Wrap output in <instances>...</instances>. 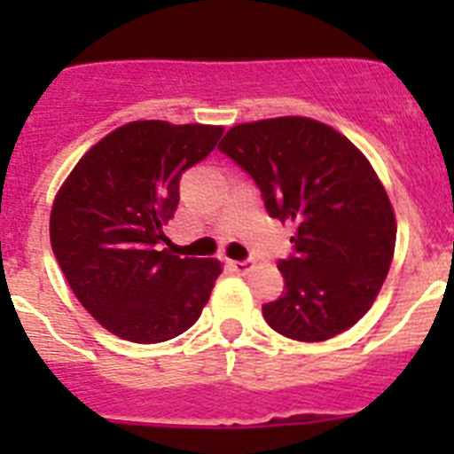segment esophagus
<instances>
[{
	"label": "esophagus",
	"mask_w": 454,
	"mask_h": 454,
	"mask_svg": "<svg viewBox=\"0 0 454 454\" xmlns=\"http://www.w3.org/2000/svg\"><path fill=\"white\" fill-rule=\"evenodd\" d=\"M230 266L234 268L236 272H240V275H246V272L250 270V263L247 262H230Z\"/></svg>",
	"instance_id": "esophagus-1"
}]
</instances>
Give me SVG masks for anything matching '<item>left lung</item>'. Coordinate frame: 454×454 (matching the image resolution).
<instances>
[{
    "mask_svg": "<svg viewBox=\"0 0 454 454\" xmlns=\"http://www.w3.org/2000/svg\"><path fill=\"white\" fill-rule=\"evenodd\" d=\"M218 150L259 186L270 218L295 224L266 323L307 343L352 327L375 302L395 247L391 202L366 156L327 124L293 115L236 124Z\"/></svg>",
    "mask_w": 454,
    "mask_h": 454,
    "instance_id": "1",
    "label": "left lung"
}]
</instances>
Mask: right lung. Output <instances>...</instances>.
I'll return each instance as SVG.
<instances>
[{"mask_svg": "<svg viewBox=\"0 0 454 454\" xmlns=\"http://www.w3.org/2000/svg\"><path fill=\"white\" fill-rule=\"evenodd\" d=\"M220 136L223 127L211 124H124L83 154L56 195V262L111 334L161 343L202 314L220 263L168 252L163 227L177 211L182 175L214 152Z\"/></svg>", "mask_w": 454, "mask_h": 454, "instance_id": "1", "label": "right lung"}]
</instances>
